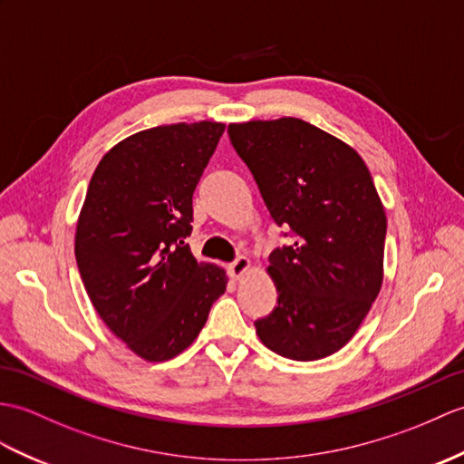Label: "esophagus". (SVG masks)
<instances>
[{"instance_id": "1", "label": "esophagus", "mask_w": 464, "mask_h": 464, "mask_svg": "<svg viewBox=\"0 0 464 464\" xmlns=\"http://www.w3.org/2000/svg\"><path fill=\"white\" fill-rule=\"evenodd\" d=\"M249 268H251V261L243 255L237 256L233 263H229V273L233 278H241L246 271H249Z\"/></svg>"}]
</instances>
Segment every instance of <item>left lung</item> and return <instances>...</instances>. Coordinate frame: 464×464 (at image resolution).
Returning a JSON list of instances; mask_svg holds the SVG:
<instances>
[{
  "label": "left lung",
  "mask_w": 464,
  "mask_h": 464,
  "mask_svg": "<svg viewBox=\"0 0 464 464\" xmlns=\"http://www.w3.org/2000/svg\"><path fill=\"white\" fill-rule=\"evenodd\" d=\"M227 132L271 218L295 237L268 256L278 300L255 322L258 338L288 360L326 358L350 342L383 281L387 219L370 169L353 148L300 118Z\"/></svg>",
  "instance_id": "8db88e82"
}]
</instances>
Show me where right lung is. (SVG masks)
Instances as JSON below:
<instances>
[{"mask_svg":"<svg viewBox=\"0 0 464 464\" xmlns=\"http://www.w3.org/2000/svg\"><path fill=\"white\" fill-rule=\"evenodd\" d=\"M225 130L221 122L156 126L106 152L86 189L74 256L92 306L148 362L186 350L227 286L219 266L198 263L193 191Z\"/></svg>","mask_w":464,"mask_h":464,"instance_id":"obj_1","label":"right lung"}]
</instances>
